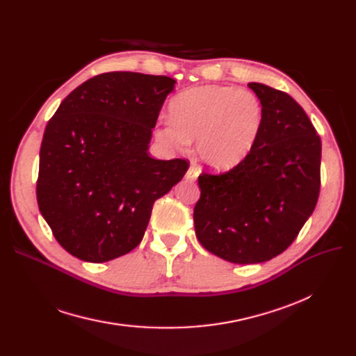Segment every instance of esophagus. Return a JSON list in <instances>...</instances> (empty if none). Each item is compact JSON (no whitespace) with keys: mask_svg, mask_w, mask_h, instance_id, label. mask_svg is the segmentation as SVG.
I'll list each match as a JSON object with an SVG mask.
<instances>
[{"mask_svg":"<svg viewBox=\"0 0 356 356\" xmlns=\"http://www.w3.org/2000/svg\"><path fill=\"white\" fill-rule=\"evenodd\" d=\"M197 176H199V170H197V167H195V165L189 167V170L186 172V179L191 180V181H195L197 179Z\"/></svg>","mask_w":356,"mask_h":356,"instance_id":"esophagus-1","label":"esophagus"}]
</instances>
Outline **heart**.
Masks as SVG:
<instances>
[{"label":"heart","mask_w":356,"mask_h":356,"mask_svg":"<svg viewBox=\"0 0 356 356\" xmlns=\"http://www.w3.org/2000/svg\"><path fill=\"white\" fill-rule=\"evenodd\" d=\"M172 121L157 128L168 148L186 152L196 141L199 160L215 170H227L244 160L258 138L263 106L251 90L232 86H199L176 97Z\"/></svg>","instance_id":"1"}]
</instances>
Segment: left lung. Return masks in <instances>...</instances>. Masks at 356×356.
Here are the masks:
<instances>
[{"label":"left lung","mask_w":356,"mask_h":356,"mask_svg":"<svg viewBox=\"0 0 356 356\" xmlns=\"http://www.w3.org/2000/svg\"><path fill=\"white\" fill-rule=\"evenodd\" d=\"M263 106L251 153L231 170L203 172L195 231L203 248L234 264L264 263L286 251L321 192L322 141L289 93L248 83Z\"/></svg>","instance_id":"obj_1"}]
</instances>
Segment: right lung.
<instances>
[{"label": "right lung", "instance_id": "1", "mask_svg": "<svg viewBox=\"0 0 356 356\" xmlns=\"http://www.w3.org/2000/svg\"><path fill=\"white\" fill-rule=\"evenodd\" d=\"M175 83L136 72L102 73L72 90L49 120L37 203L73 257L105 263L133 251L154 202L188 172V160L148 154L152 129Z\"/></svg>", "mask_w": 356, "mask_h": 356}]
</instances>
